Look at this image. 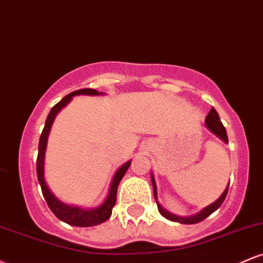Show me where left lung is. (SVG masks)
I'll return each mask as SVG.
<instances>
[{
    "instance_id": "left-lung-1",
    "label": "left lung",
    "mask_w": 263,
    "mask_h": 263,
    "mask_svg": "<svg viewBox=\"0 0 263 263\" xmlns=\"http://www.w3.org/2000/svg\"><path fill=\"white\" fill-rule=\"evenodd\" d=\"M205 125L208 126V128H209L210 131L213 132V134H215L216 136H219V137L221 138L222 141L229 142L228 141V134H226V129L224 127V125H222V122L220 121L219 115H218V112H216V110L214 107L211 108L210 112L208 114L206 119H205ZM151 178H152V184H153V194H155V199H156V201H157V189H156L157 186H156L155 178H153V176H151ZM228 190H229V185L226 186L225 192L222 193L221 197H220L218 200L215 201V203L210 204L209 206L205 208V209L201 210L200 213L195 214V215H193V216H189V218H180V216H176V215H173V214L168 213L167 210L163 209L161 205L158 204V201H157V206H158L159 213H161L162 215L164 216V218L172 220V221L182 222V224H197V222L203 221L204 219H206L208 216L211 215V214H213L214 211L219 209L220 205L224 203V200H225V198H226V194H228Z\"/></svg>"
}]
</instances>
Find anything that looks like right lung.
<instances>
[{
    "label": "right lung",
    "instance_id": "obj_1",
    "mask_svg": "<svg viewBox=\"0 0 263 263\" xmlns=\"http://www.w3.org/2000/svg\"><path fill=\"white\" fill-rule=\"evenodd\" d=\"M100 93L101 92H99L98 90L93 89H81L70 92L69 95H66L65 98H63L62 100H60L58 104L54 105L52 110H50L47 120H45V125L43 131H42L41 138H39L37 157V177L38 182L41 184L42 193H43L45 201H47L49 209L53 211L54 215H55L59 220H62V221H64L69 225L81 226V228H87V226H95L102 224V222H105L108 218H110L111 214H112V208L115 206V204H116L117 188H119V184L121 182L122 177L125 176L128 167L131 165V161L125 163V164L116 172V174L114 176L112 183H111L110 192H108V195L106 200L104 201V204H102L101 206L96 208V209L84 210L80 209V208L69 206V205L63 204L62 201H59L58 199L52 194V192L48 188L47 183H45L44 180V153L45 147H47L48 135H49L50 127H52V123L54 121V119H55L57 114H58L75 95H100Z\"/></svg>",
    "mask_w": 263,
    "mask_h": 263
}]
</instances>
